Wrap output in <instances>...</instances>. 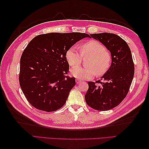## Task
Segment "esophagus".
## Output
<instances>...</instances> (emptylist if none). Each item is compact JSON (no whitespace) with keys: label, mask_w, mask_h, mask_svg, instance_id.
Masks as SVG:
<instances>
[{"label":"esophagus","mask_w":149,"mask_h":149,"mask_svg":"<svg viewBox=\"0 0 149 149\" xmlns=\"http://www.w3.org/2000/svg\"><path fill=\"white\" fill-rule=\"evenodd\" d=\"M75 82H76L77 84H79V83H81V81L80 79H75Z\"/></svg>","instance_id":"1"}]
</instances>
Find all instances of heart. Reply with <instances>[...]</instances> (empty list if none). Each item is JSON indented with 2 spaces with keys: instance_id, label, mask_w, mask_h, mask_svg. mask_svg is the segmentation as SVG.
I'll list each match as a JSON object with an SVG mask.
<instances>
[{
  "instance_id": "obj_1",
  "label": "heart",
  "mask_w": 149,
  "mask_h": 149,
  "mask_svg": "<svg viewBox=\"0 0 149 149\" xmlns=\"http://www.w3.org/2000/svg\"><path fill=\"white\" fill-rule=\"evenodd\" d=\"M80 52L76 47H72L66 54L68 64L72 67L70 74L80 79H90L97 75L105 74L111 62L110 54L106 51L102 43L96 40H90L80 46ZM89 56L91 59L87 63V68H76L81 62L82 56Z\"/></svg>"
}]
</instances>
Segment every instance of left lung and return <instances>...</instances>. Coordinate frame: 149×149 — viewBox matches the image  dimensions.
<instances>
[{
	"instance_id": "obj_1",
	"label": "left lung",
	"mask_w": 149,
	"mask_h": 149,
	"mask_svg": "<svg viewBox=\"0 0 149 149\" xmlns=\"http://www.w3.org/2000/svg\"><path fill=\"white\" fill-rule=\"evenodd\" d=\"M90 38L99 41L109 50L111 64L100 80L88 82L85 100L91 108L107 111L119 105L128 93L134 74L133 60L127 43L116 34H91Z\"/></svg>"
}]
</instances>
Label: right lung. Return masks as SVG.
Masks as SVG:
<instances>
[{
  "label": "right lung",
  "instance_id": "add662e5",
  "mask_svg": "<svg viewBox=\"0 0 149 149\" xmlns=\"http://www.w3.org/2000/svg\"><path fill=\"white\" fill-rule=\"evenodd\" d=\"M90 38L86 33H50L36 36L24 49L20 58V86L31 105L46 112L65 104L75 85L66 74L69 64L66 54L79 41Z\"/></svg>",
  "mask_w": 149,
  "mask_h": 149
}]
</instances>
